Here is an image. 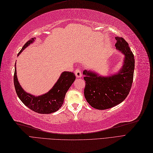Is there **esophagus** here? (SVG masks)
<instances>
[{
	"mask_svg": "<svg viewBox=\"0 0 153 153\" xmlns=\"http://www.w3.org/2000/svg\"><path fill=\"white\" fill-rule=\"evenodd\" d=\"M75 74L76 77L77 78H80L82 77V73L79 68H77V69L75 71Z\"/></svg>",
	"mask_w": 153,
	"mask_h": 153,
	"instance_id": "esophagus-1",
	"label": "esophagus"
}]
</instances>
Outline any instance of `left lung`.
<instances>
[{
	"label": "left lung",
	"mask_w": 153,
	"mask_h": 153,
	"mask_svg": "<svg viewBox=\"0 0 153 153\" xmlns=\"http://www.w3.org/2000/svg\"><path fill=\"white\" fill-rule=\"evenodd\" d=\"M115 38L116 49L125 56L120 71L107 76L90 70L83 71L86 81L84 94L88 103L97 109H107L120 104L129 94L134 79V56L124 39Z\"/></svg>",
	"instance_id": "left-lung-1"
}]
</instances>
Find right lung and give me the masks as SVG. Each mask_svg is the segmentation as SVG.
I'll return each mask as SVG.
<instances>
[{
  "label": "right lung",
  "mask_w": 153,
  "mask_h": 153,
  "mask_svg": "<svg viewBox=\"0 0 153 153\" xmlns=\"http://www.w3.org/2000/svg\"><path fill=\"white\" fill-rule=\"evenodd\" d=\"M36 37L27 42L19 54L35 41ZM76 79V76L73 72H63L56 82L48 92L39 96L33 95L25 91L18 80L16 64L14 67V85L17 95L20 100L29 109L39 114H51L58 111L63 103L67 91Z\"/></svg>",
  "instance_id": "add662e5"
}]
</instances>
